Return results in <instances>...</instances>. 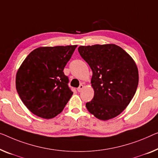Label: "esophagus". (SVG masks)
Segmentation results:
<instances>
[{
	"label": "esophagus",
	"mask_w": 158,
	"mask_h": 158,
	"mask_svg": "<svg viewBox=\"0 0 158 158\" xmlns=\"http://www.w3.org/2000/svg\"><path fill=\"white\" fill-rule=\"evenodd\" d=\"M83 89H84V85L80 84V86L77 88V91H78V92H81V91L83 90Z\"/></svg>",
	"instance_id": "esophagus-1"
}]
</instances>
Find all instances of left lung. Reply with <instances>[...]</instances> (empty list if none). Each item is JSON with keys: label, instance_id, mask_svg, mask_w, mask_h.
Instances as JSON below:
<instances>
[{"label": "left lung", "instance_id": "left-lung-1", "mask_svg": "<svg viewBox=\"0 0 158 158\" xmlns=\"http://www.w3.org/2000/svg\"><path fill=\"white\" fill-rule=\"evenodd\" d=\"M80 55L93 74L94 96L87 110L102 121L114 118L126 109L138 84V70L133 59L114 44L80 46Z\"/></svg>", "mask_w": 158, "mask_h": 158}]
</instances>
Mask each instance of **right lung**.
I'll return each mask as SVG.
<instances>
[{
	"instance_id": "add662e5",
	"label": "right lung",
	"mask_w": 158,
	"mask_h": 158,
	"mask_svg": "<svg viewBox=\"0 0 158 158\" xmlns=\"http://www.w3.org/2000/svg\"><path fill=\"white\" fill-rule=\"evenodd\" d=\"M77 45L40 47L27 55L16 74L20 99L36 116H57L72 96L63 70Z\"/></svg>"
}]
</instances>
